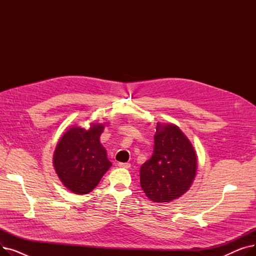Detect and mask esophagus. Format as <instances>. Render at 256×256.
Returning a JSON list of instances; mask_svg holds the SVG:
<instances>
[{
  "label": "esophagus",
  "instance_id": "obj_1",
  "mask_svg": "<svg viewBox=\"0 0 256 256\" xmlns=\"http://www.w3.org/2000/svg\"><path fill=\"white\" fill-rule=\"evenodd\" d=\"M118 166L121 167V168H126L128 169L130 167V163H118Z\"/></svg>",
  "mask_w": 256,
  "mask_h": 256
}]
</instances>
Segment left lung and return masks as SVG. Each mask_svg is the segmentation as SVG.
Here are the masks:
<instances>
[{"instance_id": "obj_1", "label": "left lung", "mask_w": 256, "mask_h": 256, "mask_svg": "<svg viewBox=\"0 0 256 256\" xmlns=\"http://www.w3.org/2000/svg\"><path fill=\"white\" fill-rule=\"evenodd\" d=\"M197 158L178 126L158 124L152 158L140 168L142 190L154 202H170L191 186Z\"/></svg>"}]
</instances>
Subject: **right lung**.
I'll use <instances>...</instances> for the list:
<instances>
[{
  "mask_svg": "<svg viewBox=\"0 0 256 256\" xmlns=\"http://www.w3.org/2000/svg\"><path fill=\"white\" fill-rule=\"evenodd\" d=\"M102 130V124H91L88 130L72 128L56 147L54 167L63 184L74 194L91 192L112 166L100 142Z\"/></svg>",
  "mask_w": 256,
  "mask_h": 256,
  "instance_id": "1",
  "label": "right lung"
}]
</instances>
